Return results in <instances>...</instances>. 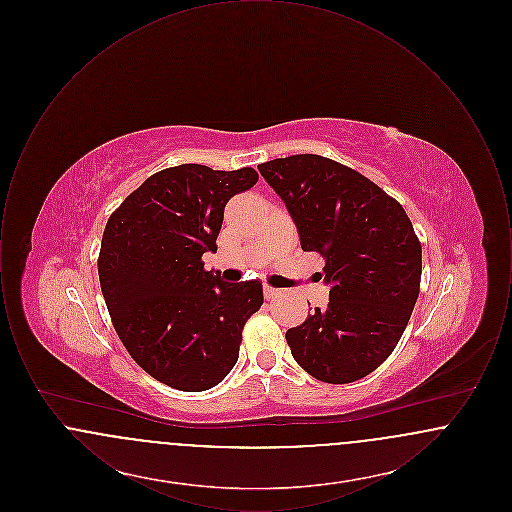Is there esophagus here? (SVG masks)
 Here are the masks:
<instances>
[{"label": "esophagus", "mask_w": 512, "mask_h": 512, "mask_svg": "<svg viewBox=\"0 0 512 512\" xmlns=\"http://www.w3.org/2000/svg\"><path fill=\"white\" fill-rule=\"evenodd\" d=\"M263 293H265V299L270 301V299H274V297L280 293V290H276V288H272V286H265Z\"/></svg>", "instance_id": "34e87169"}]
</instances>
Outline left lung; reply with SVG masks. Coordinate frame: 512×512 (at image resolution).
<instances>
[{
    "label": "left lung",
    "mask_w": 512,
    "mask_h": 512,
    "mask_svg": "<svg viewBox=\"0 0 512 512\" xmlns=\"http://www.w3.org/2000/svg\"><path fill=\"white\" fill-rule=\"evenodd\" d=\"M299 230L326 259V311L286 332L293 359L326 384L365 378L401 340L420 292L422 247L397 199L361 172L313 153L259 165Z\"/></svg>",
    "instance_id": "obj_1"
}]
</instances>
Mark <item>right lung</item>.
<instances>
[{
  "label": "right lung",
  "mask_w": 512,
  "mask_h": 512,
  "mask_svg": "<svg viewBox=\"0 0 512 512\" xmlns=\"http://www.w3.org/2000/svg\"><path fill=\"white\" fill-rule=\"evenodd\" d=\"M251 167L178 165L155 172L107 220L98 272L111 322L130 357L155 380L205 391L234 368L245 322L263 305L259 280L222 282L205 270L224 205L253 188Z\"/></svg>",
  "instance_id": "obj_1"
}]
</instances>
